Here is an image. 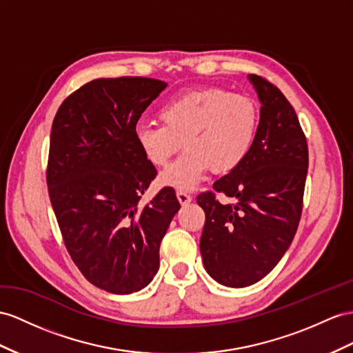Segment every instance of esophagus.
I'll return each mask as SVG.
<instances>
[{
    "mask_svg": "<svg viewBox=\"0 0 353 353\" xmlns=\"http://www.w3.org/2000/svg\"><path fill=\"white\" fill-rule=\"evenodd\" d=\"M177 200L180 204H189L192 201V196L189 195L186 191H177Z\"/></svg>",
    "mask_w": 353,
    "mask_h": 353,
    "instance_id": "obj_1",
    "label": "esophagus"
}]
</instances>
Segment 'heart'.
Segmentation results:
<instances>
[{
	"mask_svg": "<svg viewBox=\"0 0 353 353\" xmlns=\"http://www.w3.org/2000/svg\"><path fill=\"white\" fill-rule=\"evenodd\" d=\"M162 123L139 122L134 137L152 165L164 167L179 149L183 152L162 171L161 183L192 189L210 168L230 173L246 159L254 146L259 110L248 95L221 88L188 90L161 105Z\"/></svg>",
	"mask_w": 353,
	"mask_h": 353,
	"instance_id": "obj_1",
	"label": "heart"
}]
</instances>
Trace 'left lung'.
I'll use <instances>...</instances> for the list:
<instances>
[{"label":"left lung","mask_w":353,"mask_h":353,"mask_svg":"<svg viewBox=\"0 0 353 353\" xmlns=\"http://www.w3.org/2000/svg\"><path fill=\"white\" fill-rule=\"evenodd\" d=\"M261 101L259 125L246 159L201 192L205 213L200 240L204 268L216 282L245 288L273 270L301 219L309 149L296 113L280 89L250 74ZM216 193L234 200L221 205Z\"/></svg>","instance_id":"1"}]
</instances>
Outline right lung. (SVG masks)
<instances>
[{
	"label": "right lung",
	"instance_id": "right-lung-1",
	"mask_svg": "<svg viewBox=\"0 0 353 353\" xmlns=\"http://www.w3.org/2000/svg\"><path fill=\"white\" fill-rule=\"evenodd\" d=\"M167 83L148 77L90 80L64 99L52 123L48 189L65 248L90 283L112 294L148 286L180 204L162 188L134 137L141 113Z\"/></svg>",
	"mask_w": 353,
	"mask_h": 353
}]
</instances>
